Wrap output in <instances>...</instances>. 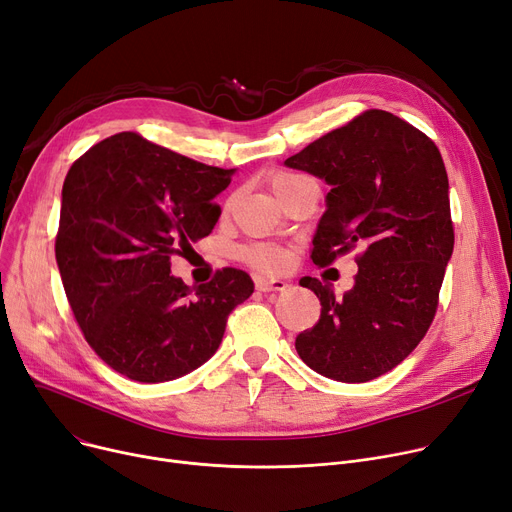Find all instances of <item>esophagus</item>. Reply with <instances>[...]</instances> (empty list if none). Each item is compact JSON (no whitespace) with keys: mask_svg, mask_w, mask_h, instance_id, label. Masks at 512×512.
<instances>
[{"mask_svg":"<svg viewBox=\"0 0 512 512\" xmlns=\"http://www.w3.org/2000/svg\"><path fill=\"white\" fill-rule=\"evenodd\" d=\"M287 287H289V285H287L285 281H281V279H264V277L256 279V289L262 291V293H268V291H285Z\"/></svg>","mask_w":512,"mask_h":512,"instance_id":"34e87169","label":"esophagus"}]
</instances>
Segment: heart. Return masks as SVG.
Listing matches in <instances>:
<instances>
[{
    "instance_id": "obj_1",
    "label": "heart",
    "mask_w": 512,
    "mask_h": 512,
    "mask_svg": "<svg viewBox=\"0 0 512 512\" xmlns=\"http://www.w3.org/2000/svg\"><path fill=\"white\" fill-rule=\"evenodd\" d=\"M299 175H293V173H277L273 177V190L293 182V179H297ZM244 258L258 266V268H264V270H275V268H281L283 262H285V256L283 252L275 250V248H250L244 252Z\"/></svg>"
}]
</instances>
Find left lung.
Listing matches in <instances>:
<instances>
[{
  "mask_svg": "<svg viewBox=\"0 0 512 512\" xmlns=\"http://www.w3.org/2000/svg\"><path fill=\"white\" fill-rule=\"evenodd\" d=\"M330 186L310 258L318 266L362 246L343 297L306 277L320 320L295 339L314 372L368 382L399 366L424 339L453 256L448 175L436 144L401 117L370 109L285 161Z\"/></svg>",
  "mask_w": 512,
  "mask_h": 512,
  "instance_id": "left-lung-1",
  "label": "left lung"
}]
</instances>
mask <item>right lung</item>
<instances>
[{
    "label": "right lung",
    "instance_id": "1",
    "mask_svg": "<svg viewBox=\"0 0 512 512\" xmlns=\"http://www.w3.org/2000/svg\"><path fill=\"white\" fill-rule=\"evenodd\" d=\"M233 173L134 132L105 138L70 167L55 260L84 339L115 372L146 384L194 372L254 293L237 268L194 289L171 275V254L213 231V200Z\"/></svg>",
    "mask_w": 512,
    "mask_h": 512
}]
</instances>
